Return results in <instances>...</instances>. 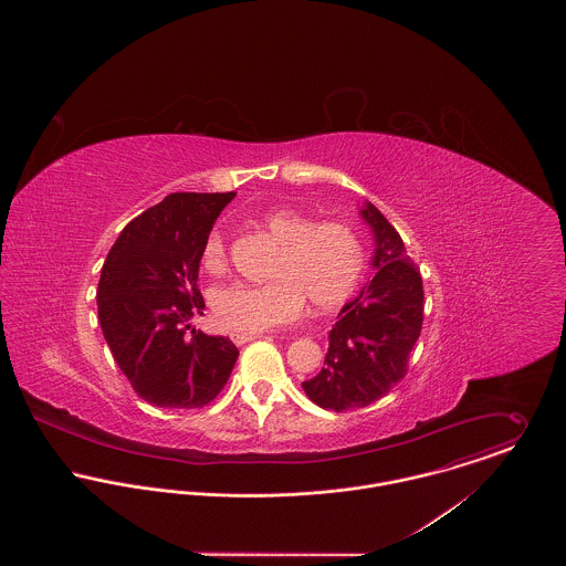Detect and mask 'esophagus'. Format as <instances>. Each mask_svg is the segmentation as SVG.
Instances as JSON below:
<instances>
[{
    "label": "esophagus",
    "instance_id": "obj_1",
    "mask_svg": "<svg viewBox=\"0 0 566 566\" xmlns=\"http://www.w3.org/2000/svg\"><path fill=\"white\" fill-rule=\"evenodd\" d=\"M263 337V333H231V339L235 344H245V342H252V339H259Z\"/></svg>",
    "mask_w": 566,
    "mask_h": 566
}]
</instances>
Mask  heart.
Returning <instances> with one entry per match:
<instances>
[{
    "instance_id": "1",
    "label": "heart",
    "mask_w": 566,
    "mask_h": 566,
    "mask_svg": "<svg viewBox=\"0 0 566 566\" xmlns=\"http://www.w3.org/2000/svg\"><path fill=\"white\" fill-rule=\"evenodd\" d=\"M263 229L281 243L265 285H231L213 294V316L233 333H259L294 323L305 305L331 312L357 290L366 252L344 222H316L296 209H274L261 218ZM209 272L227 268V245L213 231L202 248Z\"/></svg>"
}]
</instances>
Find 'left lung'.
<instances>
[{
	"mask_svg": "<svg viewBox=\"0 0 566 566\" xmlns=\"http://www.w3.org/2000/svg\"><path fill=\"white\" fill-rule=\"evenodd\" d=\"M359 216L375 240V276L339 310L328 331L326 366L303 381L305 395L333 411L366 407L388 395L403 379L422 326V281L401 235L373 202H364Z\"/></svg>",
	"mask_w": 566,
	"mask_h": 566,
	"instance_id": "obj_1",
	"label": "left lung"
}]
</instances>
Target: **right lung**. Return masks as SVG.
<instances>
[{"mask_svg":"<svg viewBox=\"0 0 566 566\" xmlns=\"http://www.w3.org/2000/svg\"><path fill=\"white\" fill-rule=\"evenodd\" d=\"M233 198L235 191L169 193L128 222L106 254L97 316L117 366L146 403L202 407L238 361L229 337L189 324L205 310L196 285L202 248Z\"/></svg>","mask_w":566,"mask_h":566,"instance_id":"right-lung-1","label":"right lung"}]
</instances>
